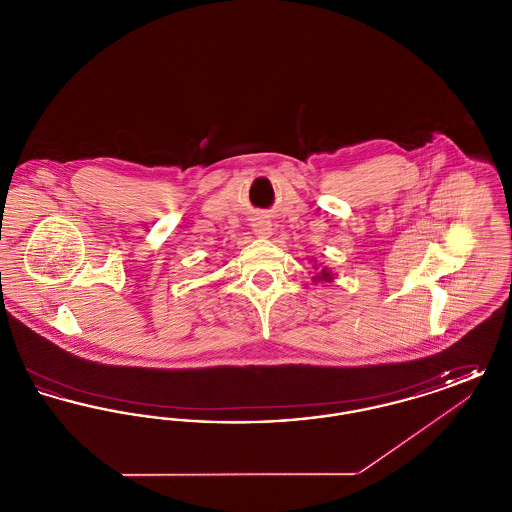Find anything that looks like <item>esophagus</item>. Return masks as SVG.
<instances>
[{
    "instance_id": "obj_1",
    "label": "esophagus",
    "mask_w": 512,
    "mask_h": 512,
    "mask_svg": "<svg viewBox=\"0 0 512 512\" xmlns=\"http://www.w3.org/2000/svg\"><path fill=\"white\" fill-rule=\"evenodd\" d=\"M270 222L268 220L257 219L253 222V232L259 236V238H268L270 236Z\"/></svg>"
}]
</instances>
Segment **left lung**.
Segmentation results:
<instances>
[{"mask_svg":"<svg viewBox=\"0 0 512 512\" xmlns=\"http://www.w3.org/2000/svg\"><path fill=\"white\" fill-rule=\"evenodd\" d=\"M334 272L328 267H322L318 270L317 274L313 276V282H332L334 280Z\"/></svg>","mask_w":512,"mask_h":512,"instance_id":"1","label":"left lung"}]
</instances>
